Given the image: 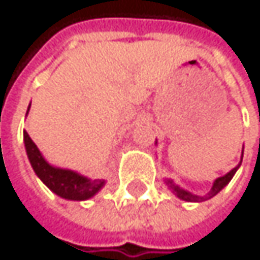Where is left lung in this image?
Segmentation results:
<instances>
[{
	"instance_id": "1",
	"label": "left lung",
	"mask_w": 260,
	"mask_h": 260,
	"mask_svg": "<svg viewBox=\"0 0 260 260\" xmlns=\"http://www.w3.org/2000/svg\"><path fill=\"white\" fill-rule=\"evenodd\" d=\"M155 143H157V142H155ZM242 155H244V149H242ZM240 163H242V160H240ZM240 163L236 166V168H233L230 173H226L225 176L217 177V179L213 182V186H211L210 192H208V194H205V196H197V194H192V192H189V191H186V189L180 188L179 185H176L171 179H165V183H166V186H168V188L171 189V192H173L174 196H177L180 200H185V202H203V200H208V199L214 197L217 192H220V191H222V189L230 183V180L234 177L236 171L239 170Z\"/></svg>"
}]
</instances>
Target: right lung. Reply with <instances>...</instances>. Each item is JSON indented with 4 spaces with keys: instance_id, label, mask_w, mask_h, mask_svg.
<instances>
[{
    "instance_id": "obj_1",
    "label": "right lung",
    "mask_w": 260,
    "mask_h": 260,
    "mask_svg": "<svg viewBox=\"0 0 260 260\" xmlns=\"http://www.w3.org/2000/svg\"><path fill=\"white\" fill-rule=\"evenodd\" d=\"M30 109V105L27 108V112ZM24 148L27 158L32 165V168L38 179L57 196L66 200H87L94 197L103 186L105 180L103 179H89L77 171L68 170V168H58V166L50 165L38 146L32 142L29 134L24 131Z\"/></svg>"
}]
</instances>
